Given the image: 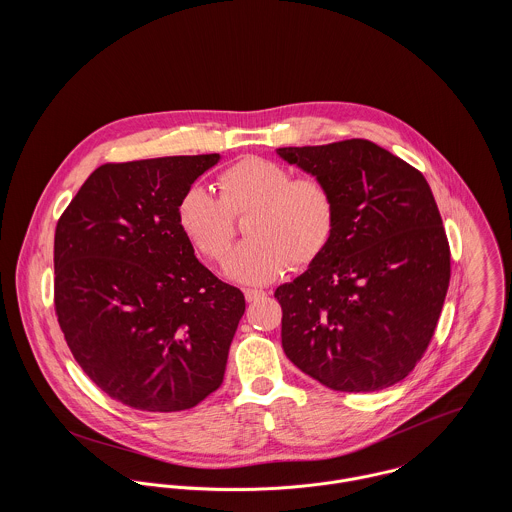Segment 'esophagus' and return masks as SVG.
<instances>
[{
    "mask_svg": "<svg viewBox=\"0 0 512 512\" xmlns=\"http://www.w3.org/2000/svg\"><path fill=\"white\" fill-rule=\"evenodd\" d=\"M264 295H266V292H262V290H244V297H246L248 303H252V301H256V299H260Z\"/></svg>",
    "mask_w": 512,
    "mask_h": 512,
    "instance_id": "1",
    "label": "esophagus"
}]
</instances>
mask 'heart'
Segmentation results:
<instances>
[{"label":"heart","instance_id":"1","mask_svg":"<svg viewBox=\"0 0 512 512\" xmlns=\"http://www.w3.org/2000/svg\"><path fill=\"white\" fill-rule=\"evenodd\" d=\"M220 197L191 185L179 199L177 224L209 260L220 262L234 240V217L250 213L240 244L224 262V274L240 284L260 286L288 266L313 264L331 244L337 228V199L319 177H295L290 167L250 155L219 175Z\"/></svg>","mask_w":512,"mask_h":512}]
</instances>
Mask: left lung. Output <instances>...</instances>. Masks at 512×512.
<instances>
[{
  "instance_id": "obj_1",
  "label": "left lung",
  "mask_w": 512,
  "mask_h": 512,
  "mask_svg": "<svg viewBox=\"0 0 512 512\" xmlns=\"http://www.w3.org/2000/svg\"><path fill=\"white\" fill-rule=\"evenodd\" d=\"M337 199L327 250L280 286L282 347L331 390L374 392L424 357L449 286L451 254L424 175L368 140L280 147Z\"/></svg>"
}]
</instances>
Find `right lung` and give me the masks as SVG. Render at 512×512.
Listing matches in <instances>:
<instances>
[{"mask_svg": "<svg viewBox=\"0 0 512 512\" xmlns=\"http://www.w3.org/2000/svg\"><path fill=\"white\" fill-rule=\"evenodd\" d=\"M219 153L100 165L55 230V311L76 363L110 398L181 412L222 384L244 293L177 224L181 195Z\"/></svg>", "mask_w": 512, "mask_h": 512, "instance_id": "obj_1", "label": "right lung"}]
</instances>
